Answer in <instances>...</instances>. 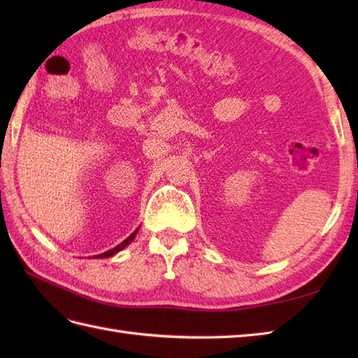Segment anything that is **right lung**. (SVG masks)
Returning a JSON list of instances; mask_svg holds the SVG:
<instances>
[{"instance_id":"add662e5","label":"right lung","mask_w":358,"mask_h":358,"mask_svg":"<svg viewBox=\"0 0 358 358\" xmlns=\"http://www.w3.org/2000/svg\"><path fill=\"white\" fill-rule=\"evenodd\" d=\"M136 232H138V229H136V231H135L134 234H131V235H129V238H126L124 241H121L118 246H115V248H113V249L108 250V252H104V254H100V255H96V258H108V257H112L113 254H117V252H118V250H121V249H123V248H126V246L129 245V243H131V241H132V240L135 238V235H136Z\"/></svg>"}]
</instances>
